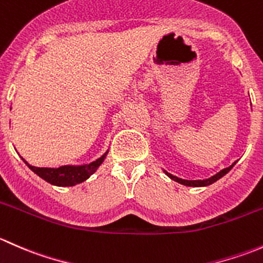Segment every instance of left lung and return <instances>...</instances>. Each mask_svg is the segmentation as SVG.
Here are the masks:
<instances>
[{
    "label": "left lung",
    "instance_id": "1",
    "mask_svg": "<svg viewBox=\"0 0 263 263\" xmlns=\"http://www.w3.org/2000/svg\"><path fill=\"white\" fill-rule=\"evenodd\" d=\"M234 164H235V163H234ZM234 164H233V165H230V166H228V168L222 169L221 172H219V173H217V174H215V176L211 177V178H209V179H202V181H187V179L178 178V177H174V176H172V174H169V173H166V174H168V176L171 177V178L173 179V181L181 183V184L191 185V187H202V185H209V184H211V183L216 182L217 179L221 178L222 176H225V174H227L228 172H229L230 169H232L233 166H234Z\"/></svg>",
    "mask_w": 263,
    "mask_h": 263
}]
</instances>
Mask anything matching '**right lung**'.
<instances>
[{
	"instance_id": "right-lung-1",
	"label": "right lung",
	"mask_w": 263,
	"mask_h": 263,
	"mask_svg": "<svg viewBox=\"0 0 263 263\" xmlns=\"http://www.w3.org/2000/svg\"><path fill=\"white\" fill-rule=\"evenodd\" d=\"M107 154L99 158L98 160L92 161V163L87 164V165H80V166H73V165H65L60 166L57 169L53 168H36V166H31L30 164H25L34 172L35 174H38L41 178H43L44 181H47L50 184L60 185V187H68V185H75L79 183L86 181L95 171H97L98 166L103 163V160L105 159Z\"/></svg>"
}]
</instances>
